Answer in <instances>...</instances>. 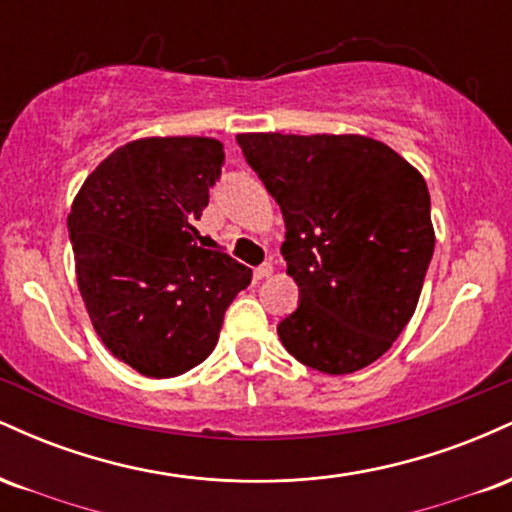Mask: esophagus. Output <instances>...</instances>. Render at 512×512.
Returning <instances> with one entry per match:
<instances>
[{
	"mask_svg": "<svg viewBox=\"0 0 512 512\" xmlns=\"http://www.w3.org/2000/svg\"><path fill=\"white\" fill-rule=\"evenodd\" d=\"M272 272H274V267L269 262H264V264H260V267L255 269V279L260 281V279H267V276H272Z\"/></svg>",
	"mask_w": 512,
	"mask_h": 512,
	"instance_id": "obj_1",
	"label": "esophagus"
}]
</instances>
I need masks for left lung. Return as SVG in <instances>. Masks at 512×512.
<instances>
[{
    "label": "left lung",
    "mask_w": 512,
    "mask_h": 512,
    "mask_svg": "<svg viewBox=\"0 0 512 512\" xmlns=\"http://www.w3.org/2000/svg\"><path fill=\"white\" fill-rule=\"evenodd\" d=\"M281 207L301 303L279 322L293 358L327 375L370 366L419 303L436 233L424 175L361 134H238Z\"/></svg>",
    "instance_id": "8db88e82"
}]
</instances>
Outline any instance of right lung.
Wrapping results in <instances>:
<instances>
[{
    "label": "right lung",
    "instance_id": "right-lung-1",
    "mask_svg": "<svg viewBox=\"0 0 512 512\" xmlns=\"http://www.w3.org/2000/svg\"><path fill=\"white\" fill-rule=\"evenodd\" d=\"M223 144L146 137L115 149L67 216L76 281L108 351L146 378L202 363L252 269L195 243L192 226L219 180Z\"/></svg>",
    "mask_w": 512,
    "mask_h": 512
}]
</instances>
